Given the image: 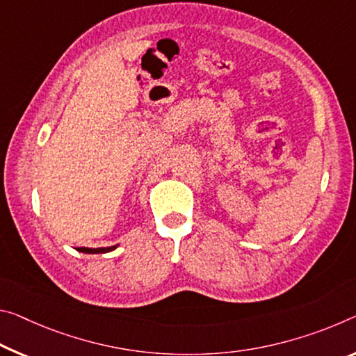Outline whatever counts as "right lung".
<instances>
[{"instance_id": "right-lung-1", "label": "right lung", "mask_w": 356, "mask_h": 356, "mask_svg": "<svg viewBox=\"0 0 356 356\" xmlns=\"http://www.w3.org/2000/svg\"><path fill=\"white\" fill-rule=\"evenodd\" d=\"M118 247L117 245H111V247H98V249H88V247H77V252H82V253H107V252H112L115 250Z\"/></svg>"}]
</instances>
